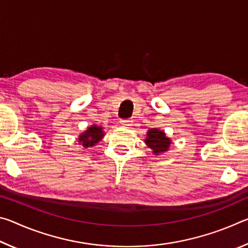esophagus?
Masks as SVG:
<instances>
[{
	"instance_id": "esophagus-1",
	"label": "esophagus",
	"mask_w": 248,
	"mask_h": 248,
	"mask_svg": "<svg viewBox=\"0 0 248 248\" xmlns=\"http://www.w3.org/2000/svg\"><path fill=\"white\" fill-rule=\"evenodd\" d=\"M132 124H133V120H131V119L121 120V124L124 125V127H129V125H132Z\"/></svg>"
}]
</instances>
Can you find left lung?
<instances>
[{
	"label": "left lung",
	"mask_w": 248,
	"mask_h": 248,
	"mask_svg": "<svg viewBox=\"0 0 248 248\" xmlns=\"http://www.w3.org/2000/svg\"><path fill=\"white\" fill-rule=\"evenodd\" d=\"M145 143L153 151L155 155L169 151L170 145V139L165 136V132L158 129H150L146 134Z\"/></svg>",
	"instance_id": "1"
}]
</instances>
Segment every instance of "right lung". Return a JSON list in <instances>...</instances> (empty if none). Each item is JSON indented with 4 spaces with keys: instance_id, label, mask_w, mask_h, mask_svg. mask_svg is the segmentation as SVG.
Returning <instances> with one entry per match:
<instances>
[{
    "instance_id": "right-lung-1",
    "label": "right lung",
    "mask_w": 248,
    "mask_h": 248,
    "mask_svg": "<svg viewBox=\"0 0 248 248\" xmlns=\"http://www.w3.org/2000/svg\"><path fill=\"white\" fill-rule=\"evenodd\" d=\"M104 131L102 127H97V125H91L87 128L85 132H83L81 136L78 137L79 144H82L84 148H91L97 144L98 142L103 139Z\"/></svg>"
}]
</instances>
